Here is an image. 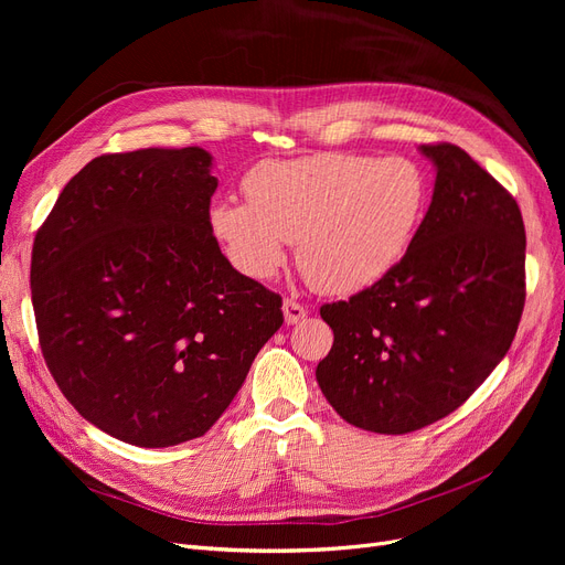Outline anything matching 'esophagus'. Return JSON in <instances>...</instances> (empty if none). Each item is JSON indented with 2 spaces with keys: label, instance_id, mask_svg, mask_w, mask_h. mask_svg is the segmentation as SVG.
<instances>
[{
  "label": "esophagus",
  "instance_id": "1",
  "mask_svg": "<svg viewBox=\"0 0 565 565\" xmlns=\"http://www.w3.org/2000/svg\"><path fill=\"white\" fill-rule=\"evenodd\" d=\"M305 316H307V307H305V305L295 302V300H290V298L284 300V318H286L288 324L300 322Z\"/></svg>",
  "mask_w": 565,
  "mask_h": 565
}]
</instances>
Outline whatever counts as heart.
<instances>
[{"instance_id":"1","label":"heart","mask_w":565,"mask_h":565,"mask_svg":"<svg viewBox=\"0 0 565 565\" xmlns=\"http://www.w3.org/2000/svg\"><path fill=\"white\" fill-rule=\"evenodd\" d=\"M247 201L220 199L207 222L245 277L270 279L298 241L307 281L334 295L387 277L407 254L430 201L426 169L409 158L316 153L265 160L243 181Z\"/></svg>"}]
</instances>
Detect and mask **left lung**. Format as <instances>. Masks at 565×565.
<instances>
[{"mask_svg": "<svg viewBox=\"0 0 565 565\" xmlns=\"http://www.w3.org/2000/svg\"><path fill=\"white\" fill-rule=\"evenodd\" d=\"M437 178L428 213L394 270L320 307L334 345L316 377L341 417L403 435L477 392L509 352L526 298L520 205L460 146L424 143Z\"/></svg>", "mask_w": 565, "mask_h": 565, "instance_id": "1", "label": "left lung"}]
</instances>
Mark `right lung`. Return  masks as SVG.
Masks as SVG:
<instances>
[{"label":"right lung","mask_w":565,"mask_h":565,"mask_svg":"<svg viewBox=\"0 0 565 565\" xmlns=\"http://www.w3.org/2000/svg\"><path fill=\"white\" fill-rule=\"evenodd\" d=\"M211 156L94 158L32 249L45 364L66 401L146 449L205 435L284 322L281 295L233 270L211 231Z\"/></svg>","instance_id":"right-lung-1"}]
</instances>
